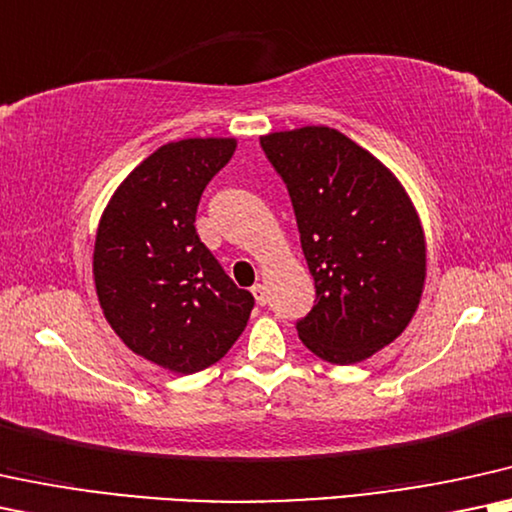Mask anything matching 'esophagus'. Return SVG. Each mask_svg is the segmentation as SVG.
Here are the masks:
<instances>
[{
    "label": "esophagus",
    "mask_w": 512,
    "mask_h": 512,
    "mask_svg": "<svg viewBox=\"0 0 512 512\" xmlns=\"http://www.w3.org/2000/svg\"><path fill=\"white\" fill-rule=\"evenodd\" d=\"M252 295H255V300H257V304H267L269 302V295H267V286H264V283H255V286H252Z\"/></svg>",
    "instance_id": "34e87169"
}]
</instances>
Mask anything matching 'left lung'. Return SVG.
I'll return each instance as SVG.
<instances>
[{
	"mask_svg": "<svg viewBox=\"0 0 512 512\" xmlns=\"http://www.w3.org/2000/svg\"><path fill=\"white\" fill-rule=\"evenodd\" d=\"M260 146L286 184L314 276L297 335L323 361H364L416 314L425 283L416 210L397 177L338 129L274 132Z\"/></svg>",
	"mask_w": 512,
	"mask_h": 512,
	"instance_id": "8db88e82",
	"label": "left lung"
}]
</instances>
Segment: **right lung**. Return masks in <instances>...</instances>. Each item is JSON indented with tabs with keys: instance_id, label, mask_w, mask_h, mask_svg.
<instances>
[{
	"instance_id": "add662e5",
	"label": "right lung",
	"mask_w": 512,
	"mask_h": 512,
	"mask_svg": "<svg viewBox=\"0 0 512 512\" xmlns=\"http://www.w3.org/2000/svg\"><path fill=\"white\" fill-rule=\"evenodd\" d=\"M234 151V139L160 146L118 186L96 231L106 321L134 354L181 375L217 364L255 307L196 231L200 196Z\"/></svg>"
}]
</instances>
